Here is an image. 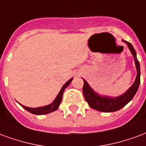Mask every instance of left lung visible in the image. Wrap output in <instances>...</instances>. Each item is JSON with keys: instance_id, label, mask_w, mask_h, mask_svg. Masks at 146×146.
<instances>
[{"instance_id": "obj_1", "label": "left lung", "mask_w": 146, "mask_h": 146, "mask_svg": "<svg viewBox=\"0 0 146 146\" xmlns=\"http://www.w3.org/2000/svg\"><path fill=\"white\" fill-rule=\"evenodd\" d=\"M127 43V46L129 47L130 50L132 54L135 62L136 69H137V76H136L135 82H134L132 86L130 87V89L127 90L123 95L120 96L116 98H110L107 96H100L96 94L92 90L90 86L88 85L86 81H84V86L82 88L84 97L89 104V107L95 109L96 110L101 111V112H114L117 110H119L122 107H124L126 104L129 103L133 97L135 95L136 92L138 91V89L140 84V64L139 61L136 57V52L132 45L129 42L124 41Z\"/></svg>"}]
</instances>
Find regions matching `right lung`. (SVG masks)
I'll list each match as a JSON object with an SVG mask.
<instances>
[{
	"mask_svg": "<svg viewBox=\"0 0 146 146\" xmlns=\"http://www.w3.org/2000/svg\"><path fill=\"white\" fill-rule=\"evenodd\" d=\"M72 81V78H71L68 82H67L64 86L62 87V89L59 92V94L57 95V96L56 97V99L54 100V102L50 104V105H47V106H45V107H37V108H30V107H27L23 106L21 104L23 108L25 110H26L27 111L30 112L31 113H33V114H36V115H42V114H46V113H51L56 110L60 106V104L61 103V100H62V96L63 93L64 92V89L68 87V86L70 85L71 82Z\"/></svg>",
	"mask_w": 146,
	"mask_h": 146,
	"instance_id": "right-lung-1",
	"label": "right lung"
}]
</instances>
